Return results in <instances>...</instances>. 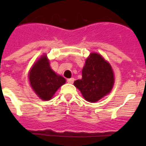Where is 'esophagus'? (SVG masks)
Segmentation results:
<instances>
[{
  "label": "esophagus",
  "mask_w": 146,
  "mask_h": 146,
  "mask_svg": "<svg viewBox=\"0 0 146 146\" xmlns=\"http://www.w3.org/2000/svg\"><path fill=\"white\" fill-rule=\"evenodd\" d=\"M74 78H69V79L67 80V82H69V83H71V84H72V83H73V82H74Z\"/></svg>",
  "instance_id": "obj_1"
}]
</instances>
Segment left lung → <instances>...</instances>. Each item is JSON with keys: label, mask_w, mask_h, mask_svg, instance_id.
Masks as SVG:
<instances>
[{"label": "left lung", "mask_w": 146, "mask_h": 146, "mask_svg": "<svg viewBox=\"0 0 146 146\" xmlns=\"http://www.w3.org/2000/svg\"><path fill=\"white\" fill-rule=\"evenodd\" d=\"M82 74V79L74 81V85L88 102H96L111 91L115 81L113 71L101 55L90 54Z\"/></svg>", "instance_id": "8db88e82"}]
</instances>
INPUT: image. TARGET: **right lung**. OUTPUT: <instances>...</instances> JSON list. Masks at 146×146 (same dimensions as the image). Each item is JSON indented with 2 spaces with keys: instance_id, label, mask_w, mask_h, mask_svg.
<instances>
[{
  "instance_id": "obj_1",
  "label": "right lung",
  "mask_w": 146,
  "mask_h": 146,
  "mask_svg": "<svg viewBox=\"0 0 146 146\" xmlns=\"http://www.w3.org/2000/svg\"><path fill=\"white\" fill-rule=\"evenodd\" d=\"M28 78L32 89L44 101L51 99L58 89L66 82L64 77L51 69L47 55H42L33 64Z\"/></svg>"
}]
</instances>
